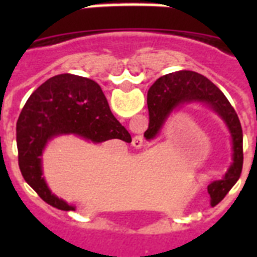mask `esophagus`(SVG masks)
<instances>
[{"label": "esophagus", "mask_w": 257, "mask_h": 257, "mask_svg": "<svg viewBox=\"0 0 257 257\" xmlns=\"http://www.w3.org/2000/svg\"><path fill=\"white\" fill-rule=\"evenodd\" d=\"M143 136L142 135H136L134 136V139H133V145L135 147V148H142L143 147Z\"/></svg>", "instance_id": "1"}]
</instances>
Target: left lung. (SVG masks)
<instances>
[{"instance_id": "left-lung-1", "label": "left lung", "mask_w": 257, "mask_h": 257, "mask_svg": "<svg viewBox=\"0 0 257 257\" xmlns=\"http://www.w3.org/2000/svg\"><path fill=\"white\" fill-rule=\"evenodd\" d=\"M189 103H202L212 109L222 118L230 133L233 163L222 180L213 181L207 187L212 203H219L242 172L243 133L234 108L210 79L192 70H179L157 79L148 91L149 127L144 136L147 139L154 138L172 110Z\"/></svg>"}]
</instances>
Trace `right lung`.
<instances>
[{
	"instance_id": "1",
	"label": "right lung",
	"mask_w": 257,
	"mask_h": 257,
	"mask_svg": "<svg viewBox=\"0 0 257 257\" xmlns=\"http://www.w3.org/2000/svg\"><path fill=\"white\" fill-rule=\"evenodd\" d=\"M74 134L94 143L121 139L128 131L110 112L103 90L95 81L76 74L51 77L32 92L17 123L19 169L23 178L52 207L76 208L51 193L42 178V152L54 136Z\"/></svg>"
}]
</instances>
